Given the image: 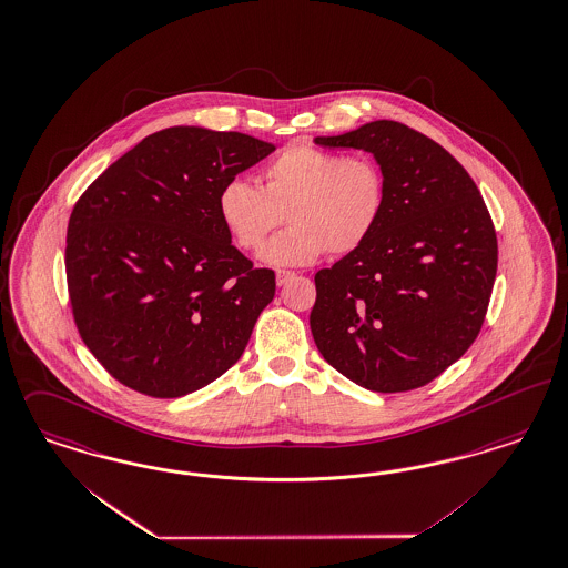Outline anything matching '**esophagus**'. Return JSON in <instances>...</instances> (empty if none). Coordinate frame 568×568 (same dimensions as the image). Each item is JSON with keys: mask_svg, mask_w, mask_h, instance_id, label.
<instances>
[{"mask_svg": "<svg viewBox=\"0 0 568 568\" xmlns=\"http://www.w3.org/2000/svg\"><path fill=\"white\" fill-rule=\"evenodd\" d=\"M294 277V272H286V270H280L277 274H275V282H277V286H286L291 280Z\"/></svg>", "mask_w": 568, "mask_h": 568, "instance_id": "esophagus-1", "label": "esophagus"}]
</instances>
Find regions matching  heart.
I'll list each match as a JSON object with an SVG mask.
<instances>
[{
	"instance_id": "b5f03b06",
	"label": "heart",
	"mask_w": 568,
	"mask_h": 568,
	"mask_svg": "<svg viewBox=\"0 0 568 568\" xmlns=\"http://www.w3.org/2000/svg\"><path fill=\"white\" fill-rule=\"evenodd\" d=\"M263 185L244 179L227 181L216 200L223 227L242 251H256L272 267H301L322 254L359 248L375 232L385 209V176L371 155H341L307 143L280 151L263 169Z\"/></svg>"
}]
</instances>
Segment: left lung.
I'll use <instances>...</instances> for the list:
<instances>
[{
  "label": "left lung",
  "mask_w": 568,
  "mask_h": 568,
  "mask_svg": "<svg viewBox=\"0 0 568 568\" xmlns=\"http://www.w3.org/2000/svg\"><path fill=\"white\" fill-rule=\"evenodd\" d=\"M364 149L385 176L368 240L315 274L310 326L324 359L381 394L417 389L469 349L497 275V235L467 170L436 141L392 120L315 136Z\"/></svg>",
  "instance_id": "1"
}]
</instances>
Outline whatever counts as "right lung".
I'll return each mask as SVG.
<instances>
[{"label": "right lung", "instance_id": "add662e5", "mask_svg": "<svg viewBox=\"0 0 568 568\" xmlns=\"http://www.w3.org/2000/svg\"><path fill=\"white\" fill-rule=\"evenodd\" d=\"M272 151L242 132L166 128L78 200L64 251L69 298L111 377L151 398H181L244 354L275 274L233 246L216 200Z\"/></svg>", "mask_w": 568, "mask_h": 568}]
</instances>
